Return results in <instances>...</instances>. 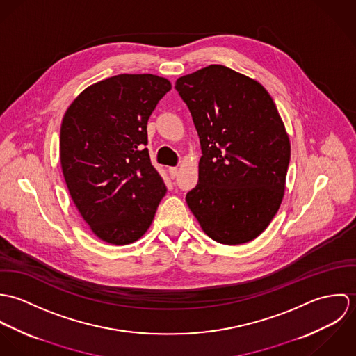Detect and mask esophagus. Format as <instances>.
I'll use <instances>...</instances> for the list:
<instances>
[{
  "instance_id": "obj_1",
  "label": "esophagus",
  "mask_w": 356,
  "mask_h": 356,
  "mask_svg": "<svg viewBox=\"0 0 356 356\" xmlns=\"http://www.w3.org/2000/svg\"><path fill=\"white\" fill-rule=\"evenodd\" d=\"M168 174H170V177L174 179V178L178 175V167H170V168H168Z\"/></svg>"
}]
</instances>
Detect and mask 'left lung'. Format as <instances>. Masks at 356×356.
<instances>
[{"mask_svg": "<svg viewBox=\"0 0 356 356\" xmlns=\"http://www.w3.org/2000/svg\"><path fill=\"white\" fill-rule=\"evenodd\" d=\"M175 89L203 152L186 203L213 241L250 243L284 197L291 143L278 109L257 81L219 64L178 78Z\"/></svg>", "mask_w": 356, "mask_h": 356, "instance_id": "obj_1", "label": "left lung"}]
</instances>
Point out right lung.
<instances>
[{
	"mask_svg": "<svg viewBox=\"0 0 356 356\" xmlns=\"http://www.w3.org/2000/svg\"><path fill=\"white\" fill-rule=\"evenodd\" d=\"M168 79L120 74L86 88L60 129L63 175L79 213L108 244L141 238L167 188L151 163L147 124Z\"/></svg>",
	"mask_w": 356,
	"mask_h": 356,
	"instance_id": "right-lung-1",
	"label": "right lung"
}]
</instances>
